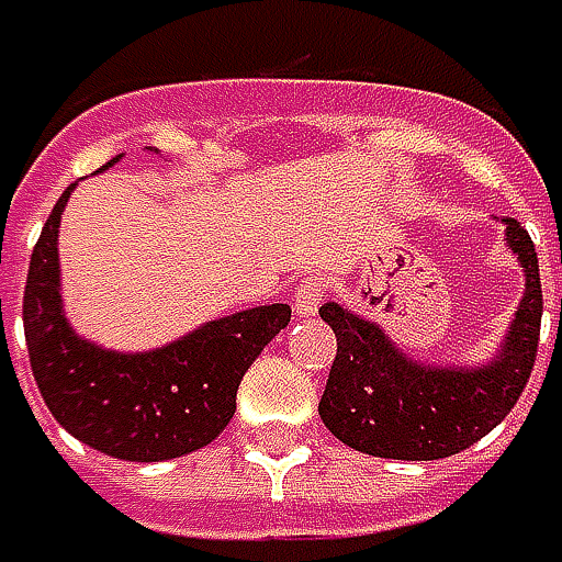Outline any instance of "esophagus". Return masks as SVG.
Instances as JSON below:
<instances>
[{"instance_id":"34e87169","label":"esophagus","mask_w":562,"mask_h":562,"mask_svg":"<svg viewBox=\"0 0 562 562\" xmlns=\"http://www.w3.org/2000/svg\"><path fill=\"white\" fill-rule=\"evenodd\" d=\"M322 293H325V284L318 281V278H306V281H300L296 284V291H293V313L300 315V318H313L315 310H318V300H322Z\"/></svg>"}]
</instances>
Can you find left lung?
Here are the masks:
<instances>
[{
    "instance_id": "left-lung-1",
    "label": "left lung",
    "mask_w": 562,
    "mask_h": 562,
    "mask_svg": "<svg viewBox=\"0 0 562 562\" xmlns=\"http://www.w3.org/2000/svg\"><path fill=\"white\" fill-rule=\"evenodd\" d=\"M497 222L526 291L491 359H416L378 322L344 303L331 300L318 310L337 337L318 416L337 441L384 460H443L482 441L516 406L535 366L544 303L529 231L516 218Z\"/></svg>"
}]
</instances>
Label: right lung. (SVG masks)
<instances>
[{
	"label": "right lung",
	"mask_w": 562,
	"mask_h": 562,
	"mask_svg": "<svg viewBox=\"0 0 562 562\" xmlns=\"http://www.w3.org/2000/svg\"><path fill=\"white\" fill-rule=\"evenodd\" d=\"M149 153H159L149 146ZM121 162L115 156L99 171ZM71 184L33 247L24 337L36 387L55 422L105 457L162 463L212 443L237 409L240 378L291 322L288 303L203 322L153 350H112L77 335L61 300L58 225Z\"/></svg>",
	"instance_id": "obj_1"
}]
</instances>
